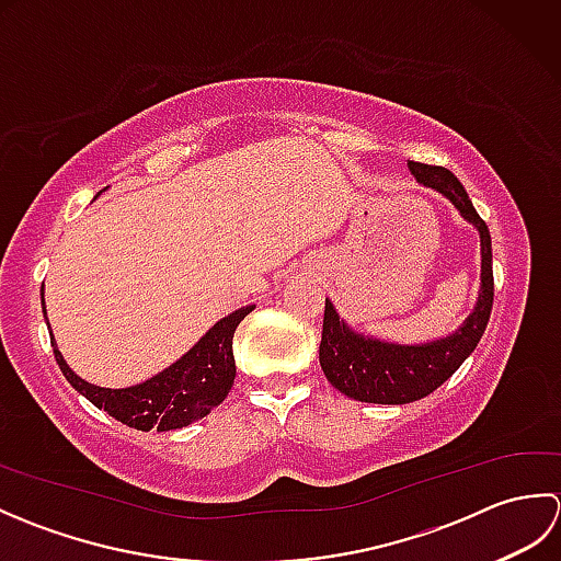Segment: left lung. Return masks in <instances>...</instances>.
<instances>
[{
    "label": "left lung",
    "mask_w": 561,
    "mask_h": 561,
    "mask_svg": "<svg viewBox=\"0 0 561 561\" xmlns=\"http://www.w3.org/2000/svg\"><path fill=\"white\" fill-rule=\"evenodd\" d=\"M416 183L444 195L460 217L480 233V294L472 313L450 335L424 344H396L362 335L352 330L330 299H325L323 340H320V368L344 396L359 402L404 404L426 398L440 383L458 371L460 364L478 347L490 323L494 304L492 274V236L486 224L474 211L472 202L460 181L444 165H426L410 161Z\"/></svg>",
    "instance_id": "obj_1"
}]
</instances>
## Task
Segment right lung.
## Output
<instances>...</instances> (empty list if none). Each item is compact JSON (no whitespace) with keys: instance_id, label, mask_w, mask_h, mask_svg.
<instances>
[{"instance_id":"obj_1","label":"right lung","mask_w":561,"mask_h":561,"mask_svg":"<svg viewBox=\"0 0 561 561\" xmlns=\"http://www.w3.org/2000/svg\"><path fill=\"white\" fill-rule=\"evenodd\" d=\"M41 301L45 316L43 294ZM253 308L255 306H243L221 318L181 359L163 368L157 376H151L145 383L129 388H101L89 383V380L71 371L62 352L57 350L55 337H50V342L55 362L69 380V386L96 404L99 410H105L117 422L139 428V432H151V428L171 432V428H183L207 416L229 396L236 378L233 332Z\"/></svg>"}]
</instances>
